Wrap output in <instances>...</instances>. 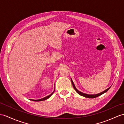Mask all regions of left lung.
I'll return each instance as SVG.
<instances>
[{"mask_svg":"<svg viewBox=\"0 0 124 124\" xmlns=\"http://www.w3.org/2000/svg\"><path fill=\"white\" fill-rule=\"evenodd\" d=\"M70 79H71V81L72 85V86H73L74 88L75 89V90H76V92L78 93V94L80 95V96H83V97H86V98H96V97H97L98 96H101V95L102 94H103V93H106V92L108 91V90L109 89V88H110V87H111V86H110V87H109L108 88H107V89H106V90H105L104 91H103L102 92H101V93H97V94H93V95L87 94V93H82V92H81L79 91V90H78L76 88V87H75V85H74V84L73 81H72V80L71 79V78H70Z\"/></svg>","mask_w":124,"mask_h":124,"instance_id":"1","label":"left lung"}]
</instances>
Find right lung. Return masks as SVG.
<instances>
[{
    "mask_svg": "<svg viewBox=\"0 0 124 124\" xmlns=\"http://www.w3.org/2000/svg\"><path fill=\"white\" fill-rule=\"evenodd\" d=\"M54 91H55V89H54V92H53L52 93H51L50 95L46 96V97H45L43 98H41V99H36V100H35V99H31V101H43L46 100V99L49 98L50 97V96L53 95V93H54Z\"/></svg>",
    "mask_w": 124,
    "mask_h": 124,
    "instance_id": "obj_1",
    "label": "right lung"
}]
</instances>
